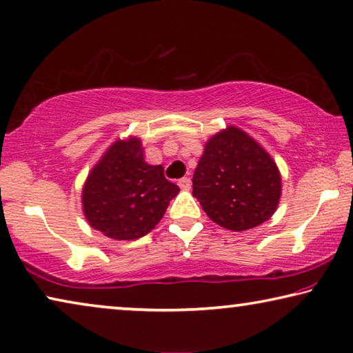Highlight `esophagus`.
I'll list each match as a JSON object with an SVG mask.
<instances>
[{
	"label": "esophagus",
	"instance_id": "obj_1",
	"mask_svg": "<svg viewBox=\"0 0 353 353\" xmlns=\"http://www.w3.org/2000/svg\"><path fill=\"white\" fill-rule=\"evenodd\" d=\"M179 187H181L182 190H190V187H192L190 177H182V179H179Z\"/></svg>",
	"mask_w": 353,
	"mask_h": 353
}]
</instances>
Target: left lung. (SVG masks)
Segmentation results:
<instances>
[{"label": "left lung", "instance_id": "8db88e82", "mask_svg": "<svg viewBox=\"0 0 353 353\" xmlns=\"http://www.w3.org/2000/svg\"><path fill=\"white\" fill-rule=\"evenodd\" d=\"M281 172L271 155L238 126L206 144L193 174V196L214 223L244 231L272 217L281 201Z\"/></svg>", "mask_w": 353, "mask_h": 353}]
</instances>
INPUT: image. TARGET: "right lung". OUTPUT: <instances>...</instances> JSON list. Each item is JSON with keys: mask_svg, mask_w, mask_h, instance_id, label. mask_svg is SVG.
Wrapping results in <instances>:
<instances>
[{"mask_svg": "<svg viewBox=\"0 0 353 353\" xmlns=\"http://www.w3.org/2000/svg\"><path fill=\"white\" fill-rule=\"evenodd\" d=\"M179 187L161 165L144 160L139 138L117 139L88 172L82 210L88 225L115 241L143 238L163 219Z\"/></svg>", "mask_w": 353, "mask_h": 353, "instance_id": "right-lung-1", "label": "right lung"}]
</instances>
